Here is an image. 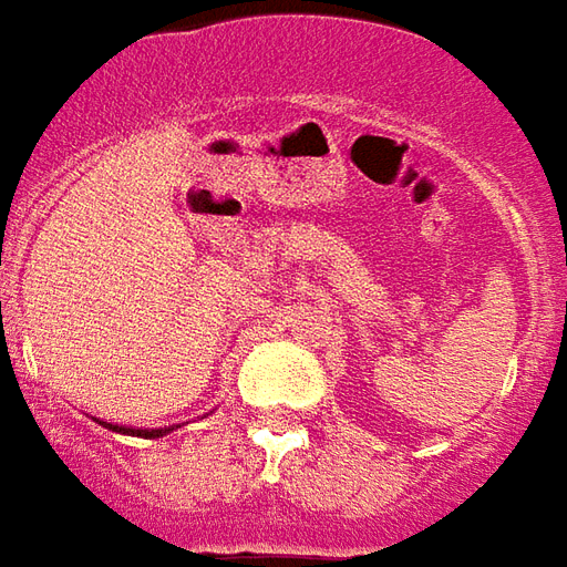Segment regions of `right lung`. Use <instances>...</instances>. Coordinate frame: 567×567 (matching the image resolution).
Listing matches in <instances>:
<instances>
[{
	"instance_id": "1",
	"label": "right lung",
	"mask_w": 567,
	"mask_h": 567,
	"mask_svg": "<svg viewBox=\"0 0 567 567\" xmlns=\"http://www.w3.org/2000/svg\"><path fill=\"white\" fill-rule=\"evenodd\" d=\"M103 427H110L115 433H124V436H140V440H158V436H167L171 431H176L179 424H171V427H124V424H112V421H100L94 419Z\"/></svg>"
}]
</instances>
